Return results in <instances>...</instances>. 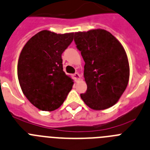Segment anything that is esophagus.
<instances>
[{"label": "esophagus", "mask_w": 150, "mask_h": 150, "mask_svg": "<svg viewBox=\"0 0 150 150\" xmlns=\"http://www.w3.org/2000/svg\"><path fill=\"white\" fill-rule=\"evenodd\" d=\"M74 77L76 79V80H79L80 79V75L78 73H75V74H74Z\"/></svg>", "instance_id": "esophagus-1"}]
</instances>
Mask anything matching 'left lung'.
Wrapping results in <instances>:
<instances>
[{"mask_svg": "<svg viewBox=\"0 0 150 150\" xmlns=\"http://www.w3.org/2000/svg\"><path fill=\"white\" fill-rule=\"evenodd\" d=\"M74 41L85 61L87 90L80 97L93 110L112 107L128 84L130 66L125 48L112 33L102 29L76 32Z\"/></svg>", "mask_w": 150, "mask_h": 150, "instance_id": "8db88e82", "label": "left lung"}]
</instances>
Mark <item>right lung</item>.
Masks as SVG:
<instances>
[{
	"label": "right lung",
	"mask_w": 150,
	"mask_h": 150,
	"mask_svg": "<svg viewBox=\"0 0 150 150\" xmlns=\"http://www.w3.org/2000/svg\"><path fill=\"white\" fill-rule=\"evenodd\" d=\"M73 39L74 33L42 30L20 52L17 64L20 86L24 96L39 110L58 108L72 89L74 80L63 70L61 54Z\"/></svg>",
	"instance_id": "add662e5"
}]
</instances>
